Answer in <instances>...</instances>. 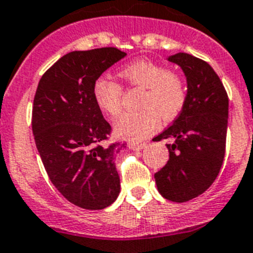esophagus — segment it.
Instances as JSON below:
<instances>
[{"instance_id":"esophagus-1","label":"esophagus","mask_w":253,"mask_h":253,"mask_svg":"<svg viewBox=\"0 0 253 253\" xmlns=\"http://www.w3.org/2000/svg\"><path fill=\"white\" fill-rule=\"evenodd\" d=\"M128 145L131 146V148H132V149H135V150H141V149H144V148H145L146 146V143H130L128 144Z\"/></svg>"}]
</instances>
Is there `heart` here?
I'll use <instances>...</instances> for the list:
<instances>
[{
    "label": "heart",
    "mask_w": 253,
    "mask_h": 253,
    "mask_svg": "<svg viewBox=\"0 0 253 253\" xmlns=\"http://www.w3.org/2000/svg\"><path fill=\"white\" fill-rule=\"evenodd\" d=\"M120 76L133 88L143 90L139 99L141 108L126 113L116 122V132L125 139H143L156 130L162 120H172L181 113L188 99V86L181 74L169 71L166 65L152 60H137L123 67ZM97 107L110 117L122 110L123 88L109 77L95 81L92 88Z\"/></svg>",
    "instance_id": "heart-1"
}]
</instances>
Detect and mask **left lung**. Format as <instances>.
Here are the masks:
<instances>
[{
  "instance_id": "obj_1",
  "label": "left lung",
  "mask_w": 253,
  "mask_h": 253,
  "mask_svg": "<svg viewBox=\"0 0 253 253\" xmlns=\"http://www.w3.org/2000/svg\"><path fill=\"white\" fill-rule=\"evenodd\" d=\"M182 68L188 81V99L172 125L158 136L167 144L169 158L154 173L158 192L172 202H186L205 193L224 162L229 97L211 65L185 52L169 58Z\"/></svg>"
}]
</instances>
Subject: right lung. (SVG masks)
<instances>
[{"label": "right lung", "mask_w": 253, "mask_h": 253, "mask_svg": "<svg viewBox=\"0 0 253 253\" xmlns=\"http://www.w3.org/2000/svg\"><path fill=\"white\" fill-rule=\"evenodd\" d=\"M126 52L117 47L72 51L44 72L36 90L32 130L54 186L74 206L103 210L120 194L112 127L94 99L100 74Z\"/></svg>", "instance_id": "right-lung-1"}]
</instances>
